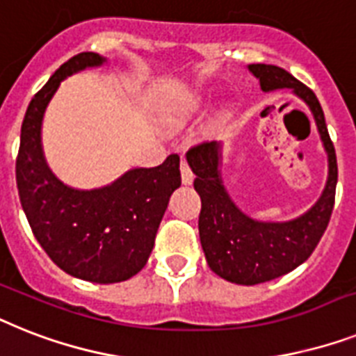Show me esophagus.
<instances>
[{
    "label": "esophagus",
    "mask_w": 356,
    "mask_h": 356,
    "mask_svg": "<svg viewBox=\"0 0 356 356\" xmlns=\"http://www.w3.org/2000/svg\"><path fill=\"white\" fill-rule=\"evenodd\" d=\"M181 177H183L184 184H192L193 173L192 170H190V166H188L186 159H181Z\"/></svg>",
    "instance_id": "1"
}]
</instances>
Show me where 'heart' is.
Instances as JSON below:
<instances>
[{
  "instance_id": "heart-1",
  "label": "heart",
  "mask_w": 356,
  "mask_h": 356,
  "mask_svg": "<svg viewBox=\"0 0 356 356\" xmlns=\"http://www.w3.org/2000/svg\"><path fill=\"white\" fill-rule=\"evenodd\" d=\"M204 108V98L203 97H192L188 98L186 102L181 104L179 108H175V118L177 120H186L203 111Z\"/></svg>"
}]
</instances>
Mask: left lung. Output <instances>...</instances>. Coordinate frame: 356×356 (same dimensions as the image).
<instances>
[{
  "label": "left lung",
  "mask_w": 356,
  "mask_h": 356,
  "mask_svg": "<svg viewBox=\"0 0 356 356\" xmlns=\"http://www.w3.org/2000/svg\"><path fill=\"white\" fill-rule=\"evenodd\" d=\"M248 71L265 93L291 89L307 104L327 152L329 173L322 195L307 212L291 221H256L239 210L221 179V144L203 143L188 149L186 161L195 173L193 188L201 197L199 238L208 267L227 282L258 285L291 273L313 254L329 225L337 192V153L316 95L285 69L250 63Z\"/></svg>",
  "instance_id": "left-lung-1"
}]
</instances>
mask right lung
Segmentation results:
<instances>
[{
  "label": "right lung",
  "mask_w": 356,
  "mask_h": 356,
  "mask_svg": "<svg viewBox=\"0 0 356 356\" xmlns=\"http://www.w3.org/2000/svg\"><path fill=\"white\" fill-rule=\"evenodd\" d=\"M102 63L106 58L97 53L76 54L34 95L22 124L16 184L34 238L63 273L117 283L148 261L181 172L179 155H170L155 168H133L95 190L67 186L51 172L42 148L43 113L62 80Z\"/></svg>",
  "instance_id": "1"
}]
</instances>
